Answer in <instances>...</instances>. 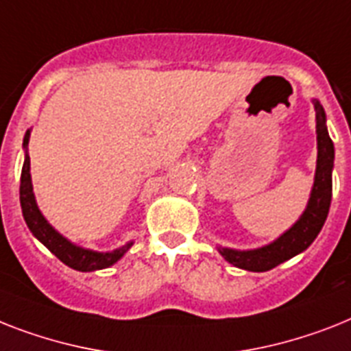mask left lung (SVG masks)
Segmentation results:
<instances>
[{
	"mask_svg": "<svg viewBox=\"0 0 351 351\" xmlns=\"http://www.w3.org/2000/svg\"><path fill=\"white\" fill-rule=\"evenodd\" d=\"M314 108L315 131H317V166H315L314 187L310 193L308 205L303 215L299 216V220L272 243L252 250L218 247V252L238 269L250 270V272H265L274 269L279 263L308 249L323 229L332 202V169L335 151L326 130V115L317 99H314Z\"/></svg>",
	"mask_w": 351,
	"mask_h": 351,
	"instance_id": "left-lung-1",
	"label": "left lung"
}]
</instances>
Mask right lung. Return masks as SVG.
<instances>
[{"instance_id":"obj_1","label":"right lung","mask_w":351,"mask_h":351,"mask_svg":"<svg viewBox=\"0 0 351 351\" xmlns=\"http://www.w3.org/2000/svg\"><path fill=\"white\" fill-rule=\"evenodd\" d=\"M28 138H30V130L25 133V138H23L25 162H23L21 171V185H19V202H21L23 218L27 221L30 232L53 256L61 259L62 263L68 265L70 269L79 270V272H92V270L108 269L113 263H117L130 250L133 241L122 245L121 249L111 250V252H97V250L82 249L79 245L66 240L62 234H59L52 225L48 223L47 218L41 215V210H39V207L36 204V196H34L32 189V178H30V156L27 153Z\"/></svg>"}]
</instances>
